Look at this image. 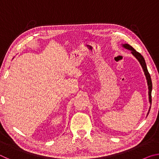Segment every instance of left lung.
<instances>
[{"label":"left lung","instance_id":"left-lung-1","mask_svg":"<svg viewBox=\"0 0 159 159\" xmlns=\"http://www.w3.org/2000/svg\"><path fill=\"white\" fill-rule=\"evenodd\" d=\"M123 46L125 48L128 50H131V53L137 58V60L139 61V62L140 63L141 66L142 67V69L144 70L145 76H146V79L147 80V84H148V88H149V102L150 104H152V79H151V76L150 74L148 71L147 68V65H146V62H145V60L144 57H142V55L140 53L137 52V51L134 49V48L130 45L129 44H123ZM151 108V107H150ZM150 111V109H149ZM149 114V113H148Z\"/></svg>","mask_w":159,"mask_h":159}]
</instances>
